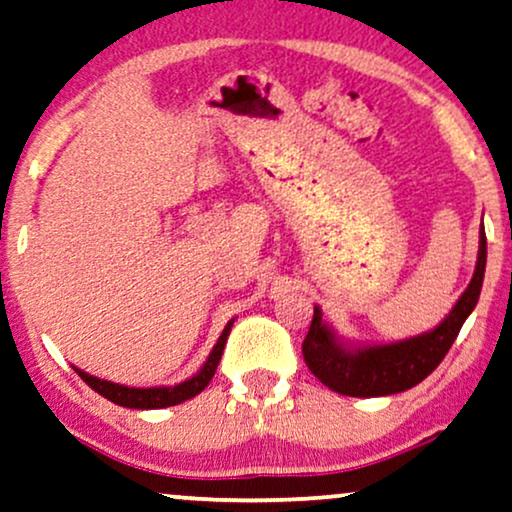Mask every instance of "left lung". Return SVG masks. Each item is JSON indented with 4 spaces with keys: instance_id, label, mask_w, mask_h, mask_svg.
Listing matches in <instances>:
<instances>
[{
    "instance_id": "left-lung-1",
    "label": "left lung",
    "mask_w": 512,
    "mask_h": 512,
    "mask_svg": "<svg viewBox=\"0 0 512 512\" xmlns=\"http://www.w3.org/2000/svg\"><path fill=\"white\" fill-rule=\"evenodd\" d=\"M484 265H487V235L480 228V249L468 289L435 329L404 341L367 345L343 341L322 320V310L315 305L313 324L303 341L305 364L324 386L348 397L395 395L418 386L444 360L463 322L475 310L482 291Z\"/></svg>"
}]
</instances>
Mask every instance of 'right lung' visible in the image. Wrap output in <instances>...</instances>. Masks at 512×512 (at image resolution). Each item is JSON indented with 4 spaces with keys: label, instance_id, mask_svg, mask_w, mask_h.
Masks as SVG:
<instances>
[{
    "label": "right lung",
    "instance_id": "obj_1",
    "mask_svg": "<svg viewBox=\"0 0 512 512\" xmlns=\"http://www.w3.org/2000/svg\"><path fill=\"white\" fill-rule=\"evenodd\" d=\"M232 322L225 324L221 338H218L214 350H211L207 362L202 364V369L197 371L195 376H190L188 381H181L176 383V386H155V388H134V386H122V383H112V381H103V378L98 376H91L86 374V371L77 369L75 371L79 376H82V381L86 383L89 388H94L98 395H103L105 400L119 404V407H126V409H164V407H174V404H181L185 400H190V397H195L202 393L204 388L209 386L211 376L216 374V367L218 362H221V355H223V348H225V341H228L230 336V329H232Z\"/></svg>",
    "mask_w": 512,
    "mask_h": 512
}]
</instances>
